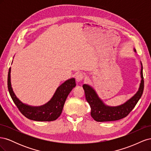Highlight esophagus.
Masks as SVG:
<instances>
[{"label":"esophagus","mask_w":151,"mask_h":151,"mask_svg":"<svg viewBox=\"0 0 151 151\" xmlns=\"http://www.w3.org/2000/svg\"><path fill=\"white\" fill-rule=\"evenodd\" d=\"M84 75L83 74H81V73H78V74H77L76 76V81L78 83V82L81 81L84 79Z\"/></svg>","instance_id":"1"}]
</instances>
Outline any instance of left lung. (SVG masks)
Segmentation results:
<instances>
[{
	"mask_svg": "<svg viewBox=\"0 0 151 151\" xmlns=\"http://www.w3.org/2000/svg\"><path fill=\"white\" fill-rule=\"evenodd\" d=\"M134 51L136 52L135 50H134ZM142 70L143 68L142 66L140 71L142 80L139 91L133 97L128 100L126 103L118 106L111 107L106 106L98 97V94L92 87L87 84L83 86L86 99L91 107V115L95 121L100 122L115 121L120 120L129 115L134 108L143 93L144 81Z\"/></svg>",
	"mask_w": 151,
	"mask_h": 151,
	"instance_id": "8db88e82",
	"label": "left lung"
}]
</instances>
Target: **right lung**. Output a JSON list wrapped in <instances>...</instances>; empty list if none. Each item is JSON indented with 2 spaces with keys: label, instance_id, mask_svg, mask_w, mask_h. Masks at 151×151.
Here are the masks:
<instances>
[{
  "label": "right lung",
  "instance_id": "right-lung-1",
  "mask_svg": "<svg viewBox=\"0 0 151 151\" xmlns=\"http://www.w3.org/2000/svg\"><path fill=\"white\" fill-rule=\"evenodd\" d=\"M76 85L74 78L68 79L58 87L52 98L47 103L41 106H31L22 103L14 93L11 83V67L8 72V90L12 101L22 115L35 121L50 122L57 120L61 115L68 94Z\"/></svg>",
  "mask_w": 151,
  "mask_h": 151
}]
</instances>
